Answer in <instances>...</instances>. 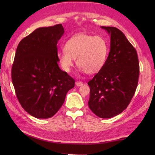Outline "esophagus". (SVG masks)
Wrapping results in <instances>:
<instances>
[{
  "label": "esophagus",
  "instance_id": "34e87169",
  "mask_svg": "<svg viewBox=\"0 0 155 155\" xmlns=\"http://www.w3.org/2000/svg\"><path fill=\"white\" fill-rule=\"evenodd\" d=\"M75 85L77 87H81V86H83V82H80V81H77L75 83Z\"/></svg>",
  "mask_w": 155,
  "mask_h": 155
}]
</instances>
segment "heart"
I'll use <instances>...</instances> for the list:
<instances>
[{
	"mask_svg": "<svg viewBox=\"0 0 155 155\" xmlns=\"http://www.w3.org/2000/svg\"><path fill=\"white\" fill-rule=\"evenodd\" d=\"M64 49V52L58 54L62 70L70 72L73 66L72 59H76V64L81 72L93 74L103 68L109 47L106 39L101 36L79 33L68 39Z\"/></svg>",
	"mask_w": 155,
	"mask_h": 155,
	"instance_id": "heart-1",
	"label": "heart"
}]
</instances>
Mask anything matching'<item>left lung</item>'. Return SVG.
<instances>
[{
    "instance_id": "1",
    "label": "left lung",
    "mask_w": 155,
    "mask_h": 155,
    "mask_svg": "<svg viewBox=\"0 0 155 155\" xmlns=\"http://www.w3.org/2000/svg\"><path fill=\"white\" fill-rule=\"evenodd\" d=\"M110 35V52L103 68L88 81V107L102 118H110L126 109L133 97L139 76L137 51L123 32L101 27Z\"/></svg>"
}]
</instances>
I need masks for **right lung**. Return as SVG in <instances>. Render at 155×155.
<instances>
[{
  "label": "right lung",
  "mask_w": 155,
  "mask_h": 155,
  "mask_svg": "<svg viewBox=\"0 0 155 155\" xmlns=\"http://www.w3.org/2000/svg\"><path fill=\"white\" fill-rule=\"evenodd\" d=\"M64 32L61 24L38 28L16 48L12 84L22 107L35 118L54 116L74 87V80L58 65L57 42Z\"/></svg>",
  "instance_id": "add662e5"
}]
</instances>
